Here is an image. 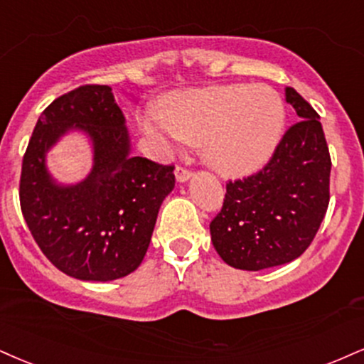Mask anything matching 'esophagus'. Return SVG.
<instances>
[{"label":"esophagus","mask_w":364,"mask_h":364,"mask_svg":"<svg viewBox=\"0 0 364 364\" xmlns=\"http://www.w3.org/2000/svg\"><path fill=\"white\" fill-rule=\"evenodd\" d=\"M174 174H176V179L179 183H183V181H186V179H190V176H191V171L188 169V168H185V166H176V169H174Z\"/></svg>","instance_id":"1"}]
</instances>
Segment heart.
Segmentation results:
<instances>
[{
    "label": "heart",
    "instance_id": "heart-1",
    "mask_svg": "<svg viewBox=\"0 0 364 364\" xmlns=\"http://www.w3.org/2000/svg\"><path fill=\"white\" fill-rule=\"evenodd\" d=\"M146 112L140 127L164 151L174 140L200 146L203 159L224 174H244L269 159L282 139L283 98L268 85L230 82L183 90Z\"/></svg>",
    "mask_w": 364,
    "mask_h": 364
}]
</instances>
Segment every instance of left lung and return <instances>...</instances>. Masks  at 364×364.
Instances as JSON below:
<instances>
[{"label":"left lung","instance_id":"left-lung-1","mask_svg":"<svg viewBox=\"0 0 364 364\" xmlns=\"http://www.w3.org/2000/svg\"><path fill=\"white\" fill-rule=\"evenodd\" d=\"M284 96L299 122L262 169L229 179L222 210L210 222L213 247L237 269L259 271L296 259L329 207L331 154L321 117L293 87Z\"/></svg>","mask_w":364,"mask_h":364}]
</instances>
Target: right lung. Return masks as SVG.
<instances>
[{"label":"right lung","instance_id":"right-lung-1","mask_svg":"<svg viewBox=\"0 0 364 364\" xmlns=\"http://www.w3.org/2000/svg\"><path fill=\"white\" fill-rule=\"evenodd\" d=\"M94 140L85 182L59 187L46 151L68 129ZM174 166L130 156L125 118L107 85H82L42 112L21 163L20 207L35 242L57 269L85 282H110L146 256L161 203L174 188Z\"/></svg>","mask_w":364,"mask_h":364}]
</instances>
